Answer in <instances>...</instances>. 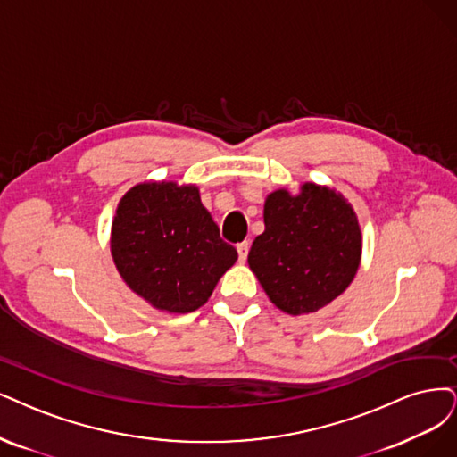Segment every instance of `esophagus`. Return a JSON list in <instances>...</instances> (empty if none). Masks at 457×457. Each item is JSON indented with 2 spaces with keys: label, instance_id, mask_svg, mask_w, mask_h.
I'll list each match as a JSON object with an SVG mask.
<instances>
[{
  "label": "esophagus",
  "instance_id": "34e87169",
  "mask_svg": "<svg viewBox=\"0 0 457 457\" xmlns=\"http://www.w3.org/2000/svg\"><path fill=\"white\" fill-rule=\"evenodd\" d=\"M248 250H250V243H248V241H243V243L237 245V254H239V260H241V262L246 260Z\"/></svg>",
  "mask_w": 457,
  "mask_h": 457
}]
</instances>
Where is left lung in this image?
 Wrapping results in <instances>:
<instances>
[{
	"label": "left lung",
	"mask_w": 457,
	"mask_h": 457,
	"mask_svg": "<svg viewBox=\"0 0 457 457\" xmlns=\"http://www.w3.org/2000/svg\"><path fill=\"white\" fill-rule=\"evenodd\" d=\"M263 222L248 265L280 311L316 312L348 288L361 258V231L341 194L312 182L297 195L277 190L265 201Z\"/></svg>",
	"instance_id": "obj_1"
}]
</instances>
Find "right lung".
I'll return each mask as SVG.
<instances>
[{"mask_svg":"<svg viewBox=\"0 0 457 457\" xmlns=\"http://www.w3.org/2000/svg\"><path fill=\"white\" fill-rule=\"evenodd\" d=\"M111 252L118 273L152 307L192 312L237 260L195 186L145 182L116 209Z\"/></svg>","mask_w":457,"mask_h":457,"instance_id":"right-lung-1","label":"right lung"}]
</instances>
